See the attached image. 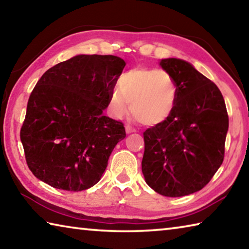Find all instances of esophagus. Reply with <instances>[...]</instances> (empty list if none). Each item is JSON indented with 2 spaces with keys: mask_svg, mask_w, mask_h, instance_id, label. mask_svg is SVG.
I'll return each mask as SVG.
<instances>
[{
  "mask_svg": "<svg viewBox=\"0 0 249 249\" xmlns=\"http://www.w3.org/2000/svg\"><path fill=\"white\" fill-rule=\"evenodd\" d=\"M125 130H126V133H127V134L136 132V129H135L134 127H132V126H130V125H126V126H125Z\"/></svg>",
  "mask_w": 249,
  "mask_h": 249,
  "instance_id": "esophagus-1",
  "label": "esophagus"
}]
</instances>
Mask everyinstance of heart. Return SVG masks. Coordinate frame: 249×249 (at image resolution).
<instances>
[{"mask_svg": "<svg viewBox=\"0 0 249 249\" xmlns=\"http://www.w3.org/2000/svg\"><path fill=\"white\" fill-rule=\"evenodd\" d=\"M177 98V84L168 71L134 68L121 75L119 89L109 95V107L116 117L128 114L132 107L140 123L154 126L172 114Z\"/></svg>", "mask_w": 249, "mask_h": 249, "instance_id": "b5f03b06", "label": "heart"}]
</instances>
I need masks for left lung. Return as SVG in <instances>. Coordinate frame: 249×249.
<instances>
[{
	"label": "left lung",
	"instance_id": "obj_1",
	"mask_svg": "<svg viewBox=\"0 0 249 249\" xmlns=\"http://www.w3.org/2000/svg\"><path fill=\"white\" fill-rule=\"evenodd\" d=\"M160 66L178 89L172 114L144 132L142 171L147 184L165 196H183L201 190L224 159L229 129L224 99L216 84L177 58Z\"/></svg>",
	"mask_w": 249,
	"mask_h": 249
}]
</instances>
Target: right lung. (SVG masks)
<instances>
[{"label": "right lung", "instance_id": "add662e5", "mask_svg": "<svg viewBox=\"0 0 249 249\" xmlns=\"http://www.w3.org/2000/svg\"><path fill=\"white\" fill-rule=\"evenodd\" d=\"M125 65L112 54H78L41 75L20 128L36 178L67 191L99 182L109 155L126 136L122 122L103 115Z\"/></svg>", "mask_w": 249, "mask_h": 249}]
</instances>
